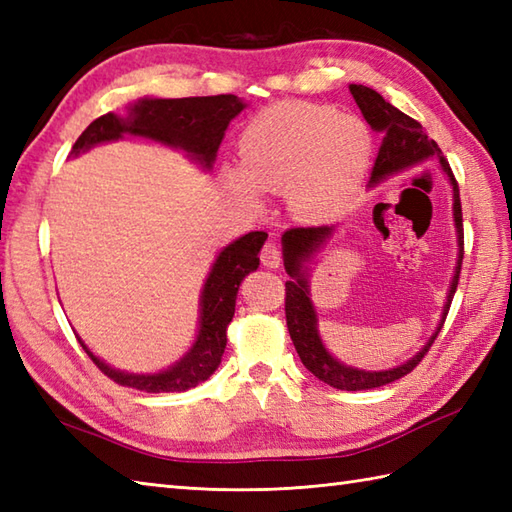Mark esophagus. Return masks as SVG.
I'll use <instances>...</instances> for the list:
<instances>
[{"mask_svg":"<svg viewBox=\"0 0 512 512\" xmlns=\"http://www.w3.org/2000/svg\"><path fill=\"white\" fill-rule=\"evenodd\" d=\"M262 264L266 268H279L281 266V250L275 244H266L262 248Z\"/></svg>","mask_w":512,"mask_h":512,"instance_id":"34e87169","label":"esophagus"}]
</instances>
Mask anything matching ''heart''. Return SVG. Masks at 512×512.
Here are the masks:
<instances>
[{
	"instance_id": "obj_1",
	"label": "heart",
	"mask_w": 512,
	"mask_h": 512,
	"mask_svg": "<svg viewBox=\"0 0 512 512\" xmlns=\"http://www.w3.org/2000/svg\"><path fill=\"white\" fill-rule=\"evenodd\" d=\"M374 138L356 116L303 101L259 112L239 138L242 165L228 162L222 180L237 198L262 204L264 191L288 193L306 222H328L361 191Z\"/></svg>"
}]
</instances>
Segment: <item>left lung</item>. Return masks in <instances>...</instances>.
Masks as SVG:
<instances>
[{"label": "left lung", "instance_id": "obj_1", "mask_svg": "<svg viewBox=\"0 0 512 512\" xmlns=\"http://www.w3.org/2000/svg\"><path fill=\"white\" fill-rule=\"evenodd\" d=\"M350 92L354 96L356 105L361 107L365 121L372 125L376 132H385L383 145L378 149V158L374 162L372 178H369V187H378V184L387 182L394 176H402L407 171H416L427 167L429 162L438 160L440 169L447 176L451 184L453 195V226H455V239H458V259H455L453 277L449 281L447 299H444L440 321L436 330L427 339L420 350L407 358L405 363L387 369H363L339 361L328 347H325L321 332H319V312L312 301L310 292V277H312V264L317 262V255L328 246L330 239L336 233V224L330 226H308V228H290L281 235V255H284V268L290 275L286 281V321L290 339L295 343V350L306 365L308 372H312L323 383L330 387L343 389V391H361V389H374L394 383V380L407 376L413 367H416L422 356L429 352L431 343L436 341L438 332L442 330V323L447 319L449 306L458 288L462 257H464V233H462V206H460V189L455 182L449 162L444 160L438 143L422 132V125L413 121L407 114H402L398 107L387 103L376 90L367 88V85H350Z\"/></svg>", "mask_w": 512, "mask_h": 512}]
</instances>
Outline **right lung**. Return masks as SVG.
Masks as SVG:
<instances>
[{
  "label": "right lung",
  "mask_w": 512,
  "mask_h": 512,
  "mask_svg": "<svg viewBox=\"0 0 512 512\" xmlns=\"http://www.w3.org/2000/svg\"><path fill=\"white\" fill-rule=\"evenodd\" d=\"M248 107L235 94L191 96V99H154L145 96L127 105V114L107 112L88 125L76 140L70 156L76 158L105 143H114L125 136L154 140L158 145L184 151L191 162L209 173L217 158L228 125ZM268 233L253 231L235 242L226 244L215 255V262L200 290L198 332L191 347L176 363L158 372H127L105 363L76 334L83 350L114 383L132 387L147 394H180L204 383L222 363L226 347V328L235 314L237 290L244 277L259 268V250Z\"/></svg>",
  "instance_id": "1"
}]
</instances>
